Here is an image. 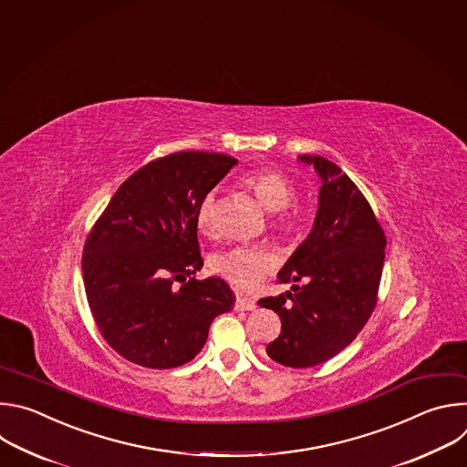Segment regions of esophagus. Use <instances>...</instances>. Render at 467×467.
I'll return each instance as SVG.
<instances>
[{"mask_svg":"<svg viewBox=\"0 0 467 467\" xmlns=\"http://www.w3.org/2000/svg\"><path fill=\"white\" fill-rule=\"evenodd\" d=\"M255 302L250 300V298H243V296H237L235 300V311H255Z\"/></svg>","mask_w":467,"mask_h":467,"instance_id":"esophagus-1","label":"esophagus"}]
</instances>
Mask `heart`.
<instances>
[{"label": "heart", "instance_id": "b5f03b06", "mask_svg": "<svg viewBox=\"0 0 467 467\" xmlns=\"http://www.w3.org/2000/svg\"><path fill=\"white\" fill-rule=\"evenodd\" d=\"M244 185L254 192L261 206L270 213L285 212L296 199V188L287 174L277 169H259L244 178ZM219 193L217 190L208 192L197 208V226L202 234L213 235L217 223ZM274 255L259 246H232L217 252L212 257V268L217 275L241 291L257 287L266 274L274 268Z\"/></svg>", "mask_w": 467, "mask_h": 467}]
</instances>
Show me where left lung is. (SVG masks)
<instances>
[{
    "mask_svg": "<svg viewBox=\"0 0 467 467\" xmlns=\"http://www.w3.org/2000/svg\"><path fill=\"white\" fill-rule=\"evenodd\" d=\"M313 165L322 185L313 228L277 272L296 284L259 300L282 318V333L266 355L284 366L311 368L340 353L376 307L385 265V234L357 185L322 156H298Z\"/></svg>",
    "mask_w": 467,
    "mask_h": 467,
    "instance_id": "8db88e82",
    "label": "left lung"
}]
</instances>
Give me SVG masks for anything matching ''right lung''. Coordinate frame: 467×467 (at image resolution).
<instances>
[{
  "mask_svg": "<svg viewBox=\"0 0 467 467\" xmlns=\"http://www.w3.org/2000/svg\"><path fill=\"white\" fill-rule=\"evenodd\" d=\"M234 165L235 158L219 152L154 160L121 183L88 235V304L107 342L127 360L154 369L190 362L213 318L234 309L224 279L192 277L204 265L199 202Z\"/></svg>",
  "mask_w": 467,
  "mask_h": 467,
  "instance_id": "right-lung-1",
  "label": "right lung"
}]
</instances>
